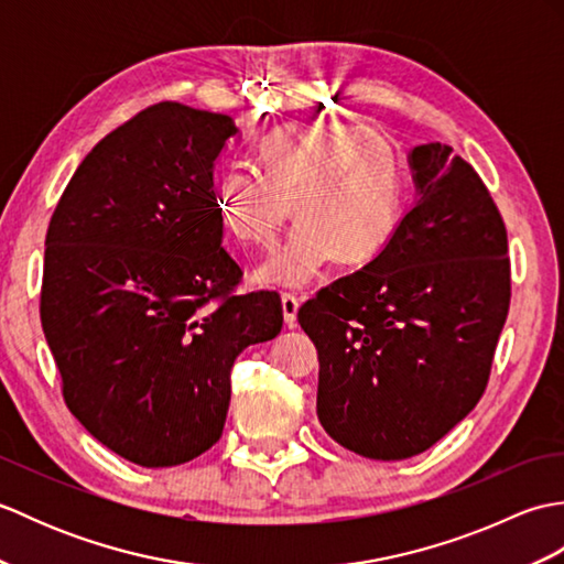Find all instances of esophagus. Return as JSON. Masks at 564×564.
Returning a JSON list of instances; mask_svg holds the SVG:
<instances>
[{
  "mask_svg": "<svg viewBox=\"0 0 564 564\" xmlns=\"http://www.w3.org/2000/svg\"><path fill=\"white\" fill-rule=\"evenodd\" d=\"M281 307H283V319L289 327L297 325V307H301V301H297L295 295L291 293H283L281 295Z\"/></svg>",
  "mask_w": 564,
  "mask_h": 564,
  "instance_id": "1",
  "label": "esophagus"
}]
</instances>
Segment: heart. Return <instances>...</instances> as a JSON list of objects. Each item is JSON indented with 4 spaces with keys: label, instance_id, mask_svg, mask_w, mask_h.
<instances>
[{
    "label": "heart",
    "instance_id": "obj_1",
    "mask_svg": "<svg viewBox=\"0 0 564 564\" xmlns=\"http://www.w3.org/2000/svg\"><path fill=\"white\" fill-rule=\"evenodd\" d=\"M261 170L232 164L215 178V208L225 230L247 247L269 249L295 206L289 242L257 269V279L303 289L337 254L373 259L400 220L398 150L378 130L346 121L275 128L259 145Z\"/></svg>",
    "mask_w": 564,
    "mask_h": 564
}]
</instances>
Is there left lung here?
<instances>
[{"label": "left lung", "mask_w": 564, "mask_h": 564, "mask_svg": "<svg viewBox=\"0 0 564 564\" xmlns=\"http://www.w3.org/2000/svg\"><path fill=\"white\" fill-rule=\"evenodd\" d=\"M416 200L376 259L297 310L317 346V416L364 458L424 453L473 412L511 303L507 225L448 145L412 150Z\"/></svg>", "instance_id": "left-lung-1"}]
</instances>
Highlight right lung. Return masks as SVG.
Segmentation results:
<instances>
[{"label":"right lung","mask_w":564,"mask_h":564,"mask_svg":"<svg viewBox=\"0 0 564 564\" xmlns=\"http://www.w3.org/2000/svg\"><path fill=\"white\" fill-rule=\"evenodd\" d=\"M225 113L160 101L82 160L45 235L41 325L67 410L142 467L223 436L235 358L281 332L273 291L237 295L213 164Z\"/></svg>","instance_id":"right-lung-1"}]
</instances>
